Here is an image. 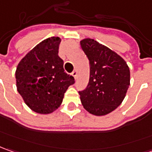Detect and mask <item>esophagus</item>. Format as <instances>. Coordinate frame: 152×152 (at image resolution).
<instances>
[{
	"instance_id": "esophagus-1",
	"label": "esophagus",
	"mask_w": 152,
	"mask_h": 152,
	"mask_svg": "<svg viewBox=\"0 0 152 152\" xmlns=\"http://www.w3.org/2000/svg\"><path fill=\"white\" fill-rule=\"evenodd\" d=\"M71 75L74 76V78H75V79H76V77H77V71H76V70H74V71H72Z\"/></svg>"
}]
</instances>
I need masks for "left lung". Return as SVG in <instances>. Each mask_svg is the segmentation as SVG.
<instances>
[{"label": "left lung", "instance_id": "obj_1", "mask_svg": "<svg viewBox=\"0 0 152 152\" xmlns=\"http://www.w3.org/2000/svg\"><path fill=\"white\" fill-rule=\"evenodd\" d=\"M81 47L90 65L89 82L79 91L81 103L92 114H107L123 102L129 86V69L118 54L95 40H81Z\"/></svg>", "mask_w": 152, "mask_h": 152}]
</instances>
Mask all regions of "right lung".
<instances>
[{
  "label": "right lung",
  "mask_w": 152,
  "mask_h": 152,
  "mask_svg": "<svg viewBox=\"0 0 152 152\" xmlns=\"http://www.w3.org/2000/svg\"><path fill=\"white\" fill-rule=\"evenodd\" d=\"M59 37L42 41L19 62L16 71L17 88L25 103L39 113H50L60 107L74 77L64 70L58 55Z\"/></svg>",
  "instance_id": "1"
}]
</instances>
